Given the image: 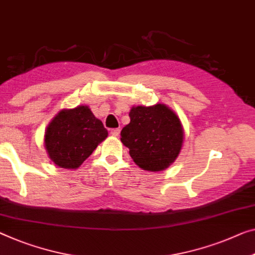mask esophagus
<instances>
[{
	"label": "esophagus",
	"mask_w": 255,
	"mask_h": 255,
	"mask_svg": "<svg viewBox=\"0 0 255 255\" xmlns=\"http://www.w3.org/2000/svg\"><path fill=\"white\" fill-rule=\"evenodd\" d=\"M110 134L112 136H115V137H118L120 134V129L119 128H115V129H111V131H110Z\"/></svg>",
	"instance_id": "1"
}]
</instances>
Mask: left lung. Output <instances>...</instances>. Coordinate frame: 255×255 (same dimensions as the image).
<instances>
[{
    "mask_svg": "<svg viewBox=\"0 0 255 255\" xmlns=\"http://www.w3.org/2000/svg\"><path fill=\"white\" fill-rule=\"evenodd\" d=\"M130 123L121 130V142L139 168L160 172L175 161L184 139L181 120L168 106H132Z\"/></svg>",
    "mask_w": 255,
    "mask_h": 255,
    "instance_id": "8db88e82",
    "label": "left lung"
}]
</instances>
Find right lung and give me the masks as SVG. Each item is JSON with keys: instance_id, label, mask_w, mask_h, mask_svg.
<instances>
[{"instance_id": "1", "label": "right lung", "mask_w": 255, "mask_h": 255, "mask_svg": "<svg viewBox=\"0 0 255 255\" xmlns=\"http://www.w3.org/2000/svg\"><path fill=\"white\" fill-rule=\"evenodd\" d=\"M108 137L103 123L89 106L64 109L52 118L44 132L49 158L60 168L77 169Z\"/></svg>"}]
</instances>
